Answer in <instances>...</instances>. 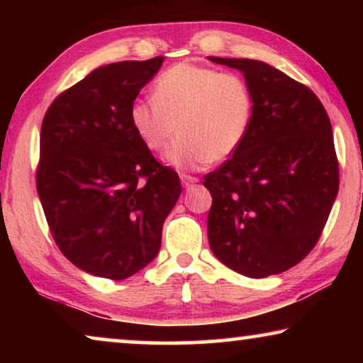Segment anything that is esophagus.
I'll list each match as a JSON object with an SVG mask.
<instances>
[{"label": "esophagus", "instance_id": "esophagus-1", "mask_svg": "<svg viewBox=\"0 0 363 363\" xmlns=\"http://www.w3.org/2000/svg\"><path fill=\"white\" fill-rule=\"evenodd\" d=\"M181 182H182L184 187H190V186H194V184L199 182V177L189 176V174H181Z\"/></svg>", "mask_w": 363, "mask_h": 363}]
</instances>
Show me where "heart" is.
<instances>
[{
	"label": "heart",
	"mask_w": 363,
	"mask_h": 363,
	"mask_svg": "<svg viewBox=\"0 0 363 363\" xmlns=\"http://www.w3.org/2000/svg\"><path fill=\"white\" fill-rule=\"evenodd\" d=\"M153 96L133 102L131 125L153 152H162L181 130L164 157L171 167L199 169L227 160L248 136L255 99L235 73L181 62L158 77Z\"/></svg>",
	"instance_id": "1"
}]
</instances>
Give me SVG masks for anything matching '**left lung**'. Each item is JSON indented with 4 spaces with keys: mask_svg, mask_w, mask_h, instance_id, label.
I'll use <instances>...</instances> for the list:
<instances>
[{
    "mask_svg": "<svg viewBox=\"0 0 363 363\" xmlns=\"http://www.w3.org/2000/svg\"><path fill=\"white\" fill-rule=\"evenodd\" d=\"M208 59L240 70L255 99L245 143L205 176L211 251L245 277L285 272L315 247L340 189L327 110L307 86L266 62Z\"/></svg>",
    "mask_w": 363,
    "mask_h": 363,
    "instance_id": "obj_1",
    "label": "left lung"
}]
</instances>
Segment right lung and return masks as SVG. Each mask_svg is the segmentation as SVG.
Segmentation results:
<instances>
[{
	"mask_svg": "<svg viewBox=\"0 0 363 363\" xmlns=\"http://www.w3.org/2000/svg\"><path fill=\"white\" fill-rule=\"evenodd\" d=\"M163 57L99 67L59 94L43 118L36 189L72 264L123 280L158 255L179 176L153 158L130 110Z\"/></svg>",
	"mask_w": 363,
	"mask_h": 363,
	"instance_id": "add662e5",
	"label": "right lung"
}]
</instances>
